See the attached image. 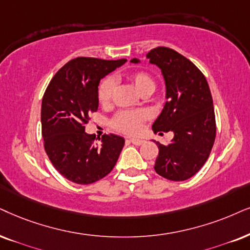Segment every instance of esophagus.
I'll return each mask as SVG.
<instances>
[{
  "label": "esophagus",
  "mask_w": 250,
  "mask_h": 250,
  "mask_svg": "<svg viewBox=\"0 0 250 250\" xmlns=\"http://www.w3.org/2000/svg\"><path fill=\"white\" fill-rule=\"evenodd\" d=\"M129 141H130L134 145H142V144L145 143L144 140H140V138H130Z\"/></svg>",
  "instance_id": "1"
}]
</instances>
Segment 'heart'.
Instances as JSON below:
<instances>
[{
  "label": "heart",
  "mask_w": 250,
  "mask_h": 250,
  "mask_svg": "<svg viewBox=\"0 0 250 250\" xmlns=\"http://www.w3.org/2000/svg\"><path fill=\"white\" fill-rule=\"evenodd\" d=\"M131 84L136 90L142 93L146 90H154L156 83L153 78L147 72H135L130 77ZM115 90V83L112 78H106L99 85L98 88V99L103 106L109 105L112 102L113 94ZM147 113L145 110H122L115 115L113 120V125L118 130L125 132V134H136L140 131L142 123L147 119Z\"/></svg>",
  "instance_id": "b5f03b06"
}]
</instances>
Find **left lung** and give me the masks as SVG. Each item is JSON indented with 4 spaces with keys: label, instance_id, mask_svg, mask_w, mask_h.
<instances>
[{
    "label": "left lung",
    "instance_id": "1",
    "mask_svg": "<svg viewBox=\"0 0 250 250\" xmlns=\"http://www.w3.org/2000/svg\"><path fill=\"white\" fill-rule=\"evenodd\" d=\"M146 59L162 70L166 88V103L152 130L174 134L167 145L153 141L159 148L154 170L167 180L185 181L202 168L216 138L209 84L200 69L174 49L157 47L147 53Z\"/></svg>",
    "mask_w": 250,
    "mask_h": 250
}]
</instances>
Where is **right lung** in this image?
Here are the masks:
<instances>
[{"mask_svg": "<svg viewBox=\"0 0 250 250\" xmlns=\"http://www.w3.org/2000/svg\"><path fill=\"white\" fill-rule=\"evenodd\" d=\"M125 61L74 59L56 72L46 88L41 104L45 150L53 166L71 182H96L118 162L125 138L104 135L100 143L94 144L84 125L90 121L88 114L98 109L100 81Z\"/></svg>", "mask_w": 250, "mask_h": 250, "instance_id": "1", "label": "right lung"}]
</instances>
